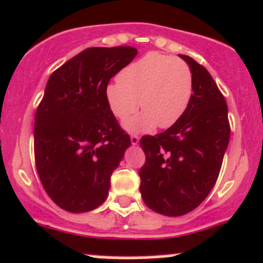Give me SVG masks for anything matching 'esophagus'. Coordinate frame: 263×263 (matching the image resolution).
I'll return each instance as SVG.
<instances>
[{
	"label": "esophagus",
	"mask_w": 263,
	"mask_h": 263,
	"mask_svg": "<svg viewBox=\"0 0 263 263\" xmlns=\"http://www.w3.org/2000/svg\"><path fill=\"white\" fill-rule=\"evenodd\" d=\"M130 141L133 145H138V143H139V137H138V135H132Z\"/></svg>",
	"instance_id": "1"
}]
</instances>
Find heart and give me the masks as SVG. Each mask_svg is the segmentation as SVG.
I'll return each instance as SVG.
<instances>
[{"instance_id":"b5f03b06","label":"heart","mask_w":263,"mask_h":263,"mask_svg":"<svg viewBox=\"0 0 263 263\" xmlns=\"http://www.w3.org/2000/svg\"><path fill=\"white\" fill-rule=\"evenodd\" d=\"M193 94V76L184 61L150 52L126 66L118 81L105 87L111 113L125 119L140 107L139 116L124 122L125 130L149 133L156 125L173 126L186 110Z\"/></svg>"}]
</instances>
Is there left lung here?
I'll return each mask as SVG.
<instances>
[{
	"instance_id": "8db88e82",
	"label": "left lung",
	"mask_w": 263,
	"mask_h": 263,
	"mask_svg": "<svg viewBox=\"0 0 263 263\" xmlns=\"http://www.w3.org/2000/svg\"><path fill=\"white\" fill-rule=\"evenodd\" d=\"M179 57L193 76L186 110L167 130L140 139L146 158L139 170L141 197L165 216H182L206 199L230 140L226 100L210 73L189 55Z\"/></svg>"
}]
</instances>
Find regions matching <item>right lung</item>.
Returning a JSON list of instances; mask_svg holds the SVG:
<instances>
[{
    "instance_id": "add662e5",
    "label": "right lung",
    "mask_w": 263,
    "mask_h": 263,
    "mask_svg": "<svg viewBox=\"0 0 263 263\" xmlns=\"http://www.w3.org/2000/svg\"><path fill=\"white\" fill-rule=\"evenodd\" d=\"M134 47H93L52 73L34 118V159L44 190L63 210L92 211L130 138L105 99V87L134 60Z\"/></svg>"
}]
</instances>
